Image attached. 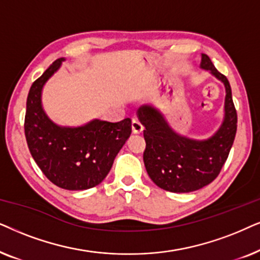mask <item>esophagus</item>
Returning a JSON list of instances; mask_svg holds the SVG:
<instances>
[{
	"label": "esophagus",
	"mask_w": 260,
	"mask_h": 260,
	"mask_svg": "<svg viewBox=\"0 0 260 260\" xmlns=\"http://www.w3.org/2000/svg\"><path fill=\"white\" fill-rule=\"evenodd\" d=\"M132 131L134 134H139L144 131V126L138 119H133L132 121Z\"/></svg>",
	"instance_id": "34e87169"
}]
</instances>
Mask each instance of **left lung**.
<instances>
[{
	"mask_svg": "<svg viewBox=\"0 0 260 260\" xmlns=\"http://www.w3.org/2000/svg\"><path fill=\"white\" fill-rule=\"evenodd\" d=\"M200 68L219 79L226 90L223 120L212 137L200 140L181 136L152 105H143L137 110L145 127V168L152 182L166 191L191 192L212 183L227 160L237 133L238 119L230 82L207 54H201Z\"/></svg>",
	"mask_w": 260,
	"mask_h": 260,
	"instance_id": "left-lung-1",
	"label": "left lung"
}]
</instances>
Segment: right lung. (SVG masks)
Wrapping results in <instances>:
<instances>
[{
    "instance_id": "right-lung-1",
    "label": "right lung",
    "mask_w": 260,
    "mask_h": 260,
    "mask_svg": "<svg viewBox=\"0 0 260 260\" xmlns=\"http://www.w3.org/2000/svg\"><path fill=\"white\" fill-rule=\"evenodd\" d=\"M59 58L33 83L27 96L25 136L29 152L50 181L67 190L99 185L132 132L131 119L108 122L94 119L82 126H60L43 108L44 85L59 70Z\"/></svg>"
}]
</instances>
